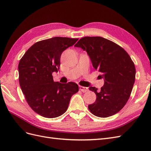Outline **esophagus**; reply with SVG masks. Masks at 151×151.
<instances>
[{
	"label": "esophagus",
	"instance_id": "34e87169",
	"mask_svg": "<svg viewBox=\"0 0 151 151\" xmlns=\"http://www.w3.org/2000/svg\"><path fill=\"white\" fill-rule=\"evenodd\" d=\"M79 89L82 91V92L83 93H86L87 92V91H88V88H86V87H84V86H79Z\"/></svg>",
	"mask_w": 151,
	"mask_h": 151
}]
</instances>
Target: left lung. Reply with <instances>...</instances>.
<instances>
[{"instance_id": "obj_1", "label": "left lung", "mask_w": 151, "mask_h": 151, "mask_svg": "<svg viewBox=\"0 0 151 151\" xmlns=\"http://www.w3.org/2000/svg\"><path fill=\"white\" fill-rule=\"evenodd\" d=\"M75 47L87 52L104 82L100 91L89 88L97 96L88 106L90 111L101 118L119 112L130 98L135 79V67L129 55L119 45L100 36L82 38Z\"/></svg>"}]
</instances>
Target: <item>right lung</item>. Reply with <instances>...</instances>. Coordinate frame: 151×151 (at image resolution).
<instances>
[{"instance_id":"obj_1","label":"right lung","mask_w":151,"mask_h":151,"mask_svg":"<svg viewBox=\"0 0 151 151\" xmlns=\"http://www.w3.org/2000/svg\"><path fill=\"white\" fill-rule=\"evenodd\" d=\"M78 39L53 37L36 42L20 60L19 81L26 101L33 110L45 118H56L64 113L71 97L79 91L77 84L54 82L60 57Z\"/></svg>"}]
</instances>
